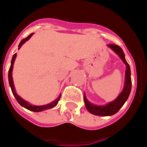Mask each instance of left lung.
Listing matches in <instances>:
<instances>
[{
	"label": "left lung",
	"mask_w": 147,
	"mask_h": 147,
	"mask_svg": "<svg viewBox=\"0 0 147 147\" xmlns=\"http://www.w3.org/2000/svg\"><path fill=\"white\" fill-rule=\"evenodd\" d=\"M107 46L120 56L121 60L126 65L127 69H126L125 71V82H124V87H123V91L119 94L118 97L115 100L108 103L106 105L98 106V105H93L87 100L85 94H84V100H85V107L87 110L90 113H92L94 115H98V116H111L113 114H116L124 105L126 100H127L128 97L130 95V91H131V85H132L131 78H130V65L126 61L123 51L117 45L108 44Z\"/></svg>",
	"instance_id": "left-lung-1"
}]
</instances>
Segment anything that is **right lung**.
Segmentation results:
<instances>
[{
  "label": "right lung",
  "mask_w": 147,
  "mask_h": 147,
  "mask_svg": "<svg viewBox=\"0 0 147 147\" xmlns=\"http://www.w3.org/2000/svg\"><path fill=\"white\" fill-rule=\"evenodd\" d=\"M33 33H31L30 35H29L24 40H21V42H20L19 46H18V49L21 47V46L24 44V42L27 41V40L30 39V38L32 36ZM16 56H17V53H15L14 55H13L12 57V60H11V65H10V69H9V71H8V80H9V84H10V88H11V91H12V93L13 94V96L15 97L16 98V100H17V102L19 103L20 105L23 106L24 107L26 108V109L30 110V111H34V112H40V111H45V110H47V109H50V108H53L55 106H56V105L58 104L59 102V100L60 99V97L61 95L59 96V98L55 100L53 102L49 103L48 105H42V106H35V105H30V103L26 101L25 100H24L23 98H21L18 95V94L16 93L15 92V89H14V85H13V78H12V71H13V63H14V60L16 59Z\"/></svg>",
  "instance_id": "add662e5"
}]
</instances>
